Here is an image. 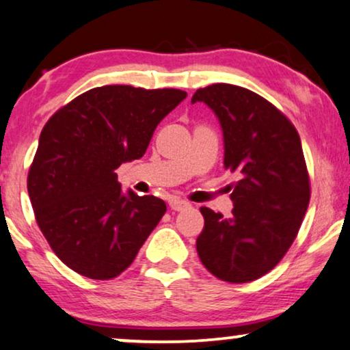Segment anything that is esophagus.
<instances>
[{
    "label": "esophagus",
    "instance_id": "34e87169",
    "mask_svg": "<svg viewBox=\"0 0 350 350\" xmlns=\"http://www.w3.org/2000/svg\"><path fill=\"white\" fill-rule=\"evenodd\" d=\"M168 206H170V208L174 211H183V209L188 208L189 202L180 200V198H172V200L168 201Z\"/></svg>",
    "mask_w": 350,
    "mask_h": 350
}]
</instances>
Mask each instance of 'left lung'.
<instances>
[{"label":"left lung","mask_w":350,"mask_h":350,"mask_svg":"<svg viewBox=\"0 0 350 350\" xmlns=\"http://www.w3.org/2000/svg\"><path fill=\"white\" fill-rule=\"evenodd\" d=\"M191 102H204L217 115L224 167L239 175L230 187V219L200 209L198 256L217 279L252 282L286 256L307 213L312 187L300 136L278 107L240 85L198 89Z\"/></svg>","instance_id":"left-lung-1"}]
</instances>
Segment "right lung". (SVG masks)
Segmentation results:
<instances>
[{
	"label": "right lung",
	"instance_id": "add662e5",
	"mask_svg": "<svg viewBox=\"0 0 350 350\" xmlns=\"http://www.w3.org/2000/svg\"><path fill=\"white\" fill-rule=\"evenodd\" d=\"M185 97L180 89L102 85L45 123L27 191L43 237L77 274H122L165 214L159 198L124 196L115 170L144 155L154 129Z\"/></svg>",
	"mask_w": 350,
	"mask_h": 350
}]
</instances>
